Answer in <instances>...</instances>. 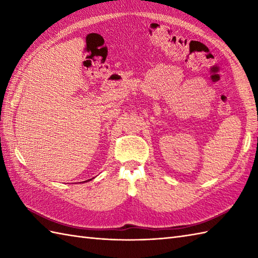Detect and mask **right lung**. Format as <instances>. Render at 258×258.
Masks as SVG:
<instances>
[{"label":"right lung","instance_id":"right-lung-1","mask_svg":"<svg viewBox=\"0 0 258 258\" xmlns=\"http://www.w3.org/2000/svg\"><path fill=\"white\" fill-rule=\"evenodd\" d=\"M93 178H90V179H87V180H84V182H89V180H92Z\"/></svg>","mask_w":258,"mask_h":258}]
</instances>
